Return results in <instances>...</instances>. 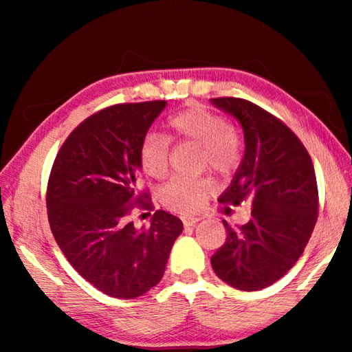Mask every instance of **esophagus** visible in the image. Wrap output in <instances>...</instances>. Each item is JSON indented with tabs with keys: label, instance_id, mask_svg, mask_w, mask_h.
Returning a JSON list of instances; mask_svg holds the SVG:
<instances>
[{
	"label": "esophagus",
	"instance_id": "esophagus-1",
	"mask_svg": "<svg viewBox=\"0 0 352 352\" xmlns=\"http://www.w3.org/2000/svg\"><path fill=\"white\" fill-rule=\"evenodd\" d=\"M183 220V225L184 226H194L195 223H197L199 222V220H200V217H183L182 219Z\"/></svg>",
	"mask_w": 352,
	"mask_h": 352
}]
</instances>
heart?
Masks as SVG:
<instances>
[{"label": "heart", "mask_w": 352, "mask_h": 352, "mask_svg": "<svg viewBox=\"0 0 352 352\" xmlns=\"http://www.w3.org/2000/svg\"><path fill=\"white\" fill-rule=\"evenodd\" d=\"M170 138L201 146L204 163L219 174H230L241 160V140L231 124L204 105L188 107L168 121ZM140 164L147 175L163 178L169 168V140L148 133L140 146ZM212 192L210 178L174 177L160 189V199L169 210L194 212Z\"/></svg>", "instance_id": "b5f03b06"}]
</instances>
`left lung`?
<instances>
[{
    "instance_id": "8db88e82",
    "label": "left lung",
    "mask_w": 352,
    "mask_h": 352,
    "mask_svg": "<svg viewBox=\"0 0 352 352\" xmlns=\"http://www.w3.org/2000/svg\"><path fill=\"white\" fill-rule=\"evenodd\" d=\"M211 102L241 122L245 140L242 163L219 201L252 205L245 225L231 228L223 220L226 241L211 265L231 287L261 290L295 265L311 239L318 217L314 164L300 138L259 105L241 98Z\"/></svg>"
}]
</instances>
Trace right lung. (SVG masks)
I'll return each instance as SVG.
<instances>
[{"label":"right lung","instance_id":"right-lung-1","mask_svg":"<svg viewBox=\"0 0 352 352\" xmlns=\"http://www.w3.org/2000/svg\"><path fill=\"white\" fill-rule=\"evenodd\" d=\"M166 100L116 104L80 122L58 151L46 190L57 245L79 275L113 298L144 295L164 275L182 220L158 210L135 228L133 208L152 210L138 189L140 146Z\"/></svg>","mask_w":352,"mask_h":352}]
</instances>
